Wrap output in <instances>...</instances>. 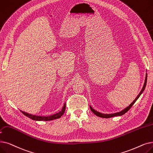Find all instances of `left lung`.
Returning a JSON list of instances; mask_svg holds the SVG:
<instances>
[{
    "label": "left lung",
    "instance_id": "1",
    "mask_svg": "<svg viewBox=\"0 0 153 153\" xmlns=\"http://www.w3.org/2000/svg\"><path fill=\"white\" fill-rule=\"evenodd\" d=\"M147 77H148V74H147V73H146V77H145L144 83L143 87V88H142L141 92L139 93V94H138L137 96L135 98L134 100L133 101H132V102L128 106V107H126V108H124V109H123L122 111H119V112H115V113H112V114H102V113H101V112H98V111L94 110V109H93V108L91 107V105H89L91 111H92L94 114H96L97 116L100 117H103V118H109V117H114V116H122V115L126 113V112H127L131 109V108L132 107V105H133V104L135 103V102L137 100L138 98H139V97H140V96L143 94V91H144V89H145L146 85V83H147Z\"/></svg>",
    "mask_w": 153,
    "mask_h": 153
}]
</instances>
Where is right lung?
Segmentation results:
<instances>
[{
    "instance_id": "obj_1",
    "label": "right lung",
    "mask_w": 153,
    "mask_h": 153,
    "mask_svg": "<svg viewBox=\"0 0 153 153\" xmlns=\"http://www.w3.org/2000/svg\"><path fill=\"white\" fill-rule=\"evenodd\" d=\"M65 110V102L64 104V105L60 111H59L56 114H54L51 116H37V115H34V114H31L29 113H27V112L22 111L21 110H20L23 114H24L25 116H27L29 117L30 119H32V120H35V121H51V120H54V119H58L59 117H61L63 114L64 113Z\"/></svg>"
}]
</instances>
